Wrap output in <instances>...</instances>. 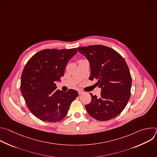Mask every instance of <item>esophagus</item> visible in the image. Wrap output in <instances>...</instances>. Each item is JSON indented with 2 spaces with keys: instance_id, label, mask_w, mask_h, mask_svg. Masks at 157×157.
<instances>
[{
  "instance_id": "esophagus-1",
  "label": "esophagus",
  "mask_w": 157,
  "mask_h": 157,
  "mask_svg": "<svg viewBox=\"0 0 157 157\" xmlns=\"http://www.w3.org/2000/svg\"><path fill=\"white\" fill-rule=\"evenodd\" d=\"M84 93V92L82 91H81V90H78V94L80 95V94H83Z\"/></svg>"
}]
</instances>
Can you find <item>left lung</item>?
<instances>
[{
  "instance_id": "left-lung-1",
  "label": "left lung",
  "mask_w": 157,
  "mask_h": 157,
  "mask_svg": "<svg viewBox=\"0 0 157 157\" xmlns=\"http://www.w3.org/2000/svg\"><path fill=\"white\" fill-rule=\"evenodd\" d=\"M90 64L91 76L101 89L100 98L91 96L86 105L89 114L94 119L105 121L121 114L130 97L132 78L128 67L122 56L114 50L103 45L78 48Z\"/></svg>"
}]
</instances>
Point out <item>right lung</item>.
I'll return each mask as SVG.
<instances>
[{"label": "right lung", "mask_w": 157, "mask_h": 157, "mask_svg": "<svg viewBox=\"0 0 157 157\" xmlns=\"http://www.w3.org/2000/svg\"><path fill=\"white\" fill-rule=\"evenodd\" d=\"M78 52L77 48L45 49L35 54L25 64L21 76L20 91L31 113L48 122L62 120L71 102L78 96L77 91L63 92L56 89L66 66Z\"/></svg>", "instance_id": "obj_1"}]
</instances>
